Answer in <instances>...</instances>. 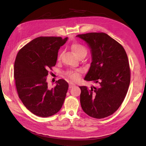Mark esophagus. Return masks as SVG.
Returning <instances> with one entry per match:
<instances>
[{
	"mask_svg": "<svg viewBox=\"0 0 146 146\" xmlns=\"http://www.w3.org/2000/svg\"><path fill=\"white\" fill-rule=\"evenodd\" d=\"M74 86H75L74 84V83H71V82H70V83H69V89H70V88H73Z\"/></svg>",
	"mask_w": 146,
	"mask_h": 146,
	"instance_id": "esophagus-1",
	"label": "esophagus"
}]
</instances>
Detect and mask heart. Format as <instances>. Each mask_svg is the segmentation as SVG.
I'll return each mask as SVG.
<instances>
[{"label": "heart", "instance_id": "heart-1", "mask_svg": "<svg viewBox=\"0 0 146 146\" xmlns=\"http://www.w3.org/2000/svg\"><path fill=\"white\" fill-rule=\"evenodd\" d=\"M72 49L74 54L77 56L83 54H87V50L86 47L83 46L81 44L75 43L72 45ZM61 55L59 56L58 60H60ZM82 72L81 69H78L76 70H68L65 72V75L68 78H70L71 80L76 81L78 80L80 77V72Z\"/></svg>", "mask_w": 146, "mask_h": 146}]
</instances>
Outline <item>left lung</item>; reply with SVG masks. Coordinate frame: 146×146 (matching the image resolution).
<instances>
[{
    "instance_id": "8db88e82",
    "label": "left lung",
    "mask_w": 146,
    "mask_h": 146,
    "mask_svg": "<svg viewBox=\"0 0 146 146\" xmlns=\"http://www.w3.org/2000/svg\"><path fill=\"white\" fill-rule=\"evenodd\" d=\"M91 48L92 62L85 80L98 84L80 86V104L88 116L102 119L111 115L122 104L130 82V69L122 46L105 33L76 36Z\"/></svg>"
}]
</instances>
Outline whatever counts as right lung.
<instances>
[{
    "instance_id": "right-lung-1",
    "label": "right lung",
    "mask_w": 146,
    "mask_h": 146,
    "mask_svg": "<svg viewBox=\"0 0 146 146\" xmlns=\"http://www.w3.org/2000/svg\"><path fill=\"white\" fill-rule=\"evenodd\" d=\"M68 40L56 36H40L21 48L14 66L17 94L25 107L38 116L46 117L58 113L69 88L63 79L50 89L46 81L48 70L55 66L58 50Z\"/></svg>"
}]
</instances>
